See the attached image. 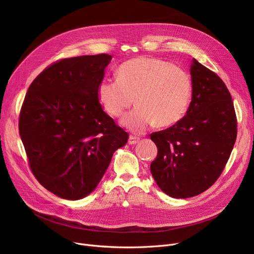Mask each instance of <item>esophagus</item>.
Here are the masks:
<instances>
[{"label": "esophagus", "instance_id": "1", "mask_svg": "<svg viewBox=\"0 0 254 254\" xmlns=\"http://www.w3.org/2000/svg\"><path fill=\"white\" fill-rule=\"evenodd\" d=\"M139 141H140V138L135 137V136H129L127 143H128L129 145H135V144H137Z\"/></svg>", "mask_w": 254, "mask_h": 254}]
</instances>
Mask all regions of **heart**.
Masks as SVG:
<instances>
[{
	"instance_id": "b5f03b06",
	"label": "heart",
	"mask_w": 254,
	"mask_h": 254,
	"mask_svg": "<svg viewBox=\"0 0 254 254\" xmlns=\"http://www.w3.org/2000/svg\"><path fill=\"white\" fill-rule=\"evenodd\" d=\"M116 79L104 78L98 86V99L110 115L118 117L135 102L122 124L143 132L155 123L169 127L178 123L189 108L191 82L189 74L173 64L152 58H137L124 63Z\"/></svg>"
}]
</instances>
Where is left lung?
<instances>
[{
    "label": "left lung",
    "mask_w": 254,
    "mask_h": 254,
    "mask_svg": "<svg viewBox=\"0 0 254 254\" xmlns=\"http://www.w3.org/2000/svg\"><path fill=\"white\" fill-rule=\"evenodd\" d=\"M190 75L192 95L185 116L150 135L157 147L151 174L158 188L175 198L208 190L220 176L237 138L234 104L222 80L194 59Z\"/></svg>",
    "instance_id": "obj_1"
}]
</instances>
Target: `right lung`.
<instances>
[{
	"label": "right lung",
	"instance_id": "right-lung-1",
	"mask_svg": "<svg viewBox=\"0 0 254 254\" xmlns=\"http://www.w3.org/2000/svg\"><path fill=\"white\" fill-rule=\"evenodd\" d=\"M109 55L64 59L32 82L19 116V135L37 180L76 201L95 190L113 153L128 135L107 115L98 86Z\"/></svg>",
	"mask_w": 254,
	"mask_h": 254
}]
</instances>
